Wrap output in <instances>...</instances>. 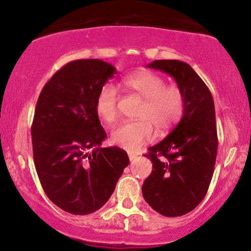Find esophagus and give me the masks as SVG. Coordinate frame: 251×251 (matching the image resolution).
<instances>
[{
    "label": "esophagus",
    "instance_id": "esophagus-1",
    "mask_svg": "<svg viewBox=\"0 0 251 251\" xmlns=\"http://www.w3.org/2000/svg\"><path fill=\"white\" fill-rule=\"evenodd\" d=\"M138 156V155L136 154V152H132V151H128V159H130V161H133L136 157Z\"/></svg>",
    "mask_w": 251,
    "mask_h": 251
}]
</instances>
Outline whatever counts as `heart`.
<instances>
[{
	"instance_id": "1",
	"label": "heart",
	"mask_w": 251,
	"mask_h": 251,
	"mask_svg": "<svg viewBox=\"0 0 251 251\" xmlns=\"http://www.w3.org/2000/svg\"><path fill=\"white\" fill-rule=\"evenodd\" d=\"M125 90L143 99L139 120L124 121L113 128L112 143L124 149L136 150L154 138V126L160 133L167 132L183 118L186 107L184 92L178 86H166L165 79L150 71H139L121 80ZM119 95L115 86L105 84L97 92L95 110L97 117L110 124L118 118Z\"/></svg>"
}]
</instances>
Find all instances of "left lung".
Instances as JSON below:
<instances>
[{"label": "left lung", "mask_w": 251, "mask_h": 251, "mask_svg": "<svg viewBox=\"0 0 251 251\" xmlns=\"http://www.w3.org/2000/svg\"><path fill=\"white\" fill-rule=\"evenodd\" d=\"M148 67L174 78L185 95L186 107L176 128L146 154L152 171L142 192L157 213L181 216L204 199L214 172L218 152L214 101L204 81L186 62L156 60Z\"/></svg>", "instance_id": "left-lung-1"}]
</instances>
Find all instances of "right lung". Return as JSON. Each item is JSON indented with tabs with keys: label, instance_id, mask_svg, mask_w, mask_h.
I'll use <instances>...</instances> for the list:
<instances>
[{
	"label": "right lung",
	"instance_id": "1",
	"mask_svg": "<svg viewBox=\"0 0 251 251\" xmlns=\"http://www.w3.org/2000/svg\"><path fill=\"white\" fill-rule=\"evenodd\" d=\"M114 73V66L102 60L71 61L37 101L31 127L37 174L50 201L71 214H90L104 205L130 163L125 150L100 148L107 134L95 100Z\"/></svg>",
	"mask_w": 251,
	"mask_h": 251
}]
</instances>
